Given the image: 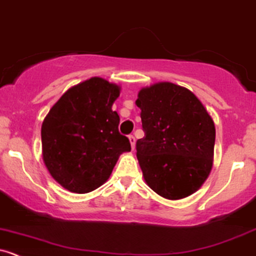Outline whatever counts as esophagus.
I'll return each mask as SVG.
<instances>
[{"instance_id": "34e87169", "label": "esophagus", "mask_w": 256, "mask_h": 256, "mask_svg": "<svg viewBox=\"0 0 256 256\" xmlns=\"http://www.w3.org/2000/svg\"><path fill=\"white\" fill-rule=\"evenodd\" d=\"M128 140H130V144H131V148H132V150H135V144H136V140L135 137H134L132 135L128 136Z\"/></svg>"}]
</instances>
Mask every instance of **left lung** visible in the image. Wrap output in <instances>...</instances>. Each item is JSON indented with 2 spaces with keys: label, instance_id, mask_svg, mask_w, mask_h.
Instances as JSON below:
<instances>
[{
  "label": "left lung",
  "instance_id": "left-lung-1",
  "mask_svg": "<svg viewBox=\"0 0 256 256\" xmlns=\"http://www.w3.org/2000/svg\"><path fill=\"white\" fill-rule=\"evenodd\" d=\"M144 138L136 142L146 184L168 200L198 192L211 173L216 128L200 99L172 82L144 87L137 96Z\"/></svg>",
  "mask_w": 256,
  "mask_h": 256
}]
</instances>
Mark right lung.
I'll use <instances>...</instances> for the list:
<instances>
[{
    "instance_id": "add662e5",
    "label": "right lung",
    "mask_w": 256,
    "mask_h": 256,
    "mask_svg": "<svg viewBox=\"0 0 256 256\" xmlns=\"http://www.w3.org/2000/svg\"><path fill=\"white\" fill-rule=\"evenodd\" d=\"M121 87L100 77L83 80L62 94L42 125V160L50 176L66 190L87 194L109 179L124 152L120 118L112 109Z\"/></svg>"
}]
</instances>
